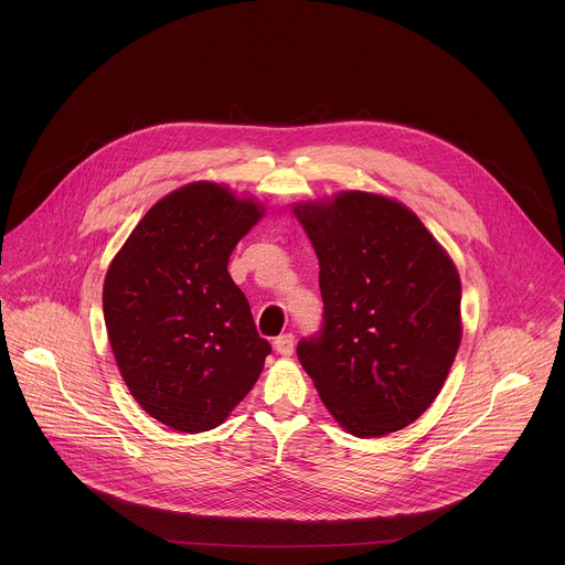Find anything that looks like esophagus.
I'll list each match as a JSON object with an SVG mask.
<instances>
[{
	"label": "esophagus",
	"instance_id": "esophagus-1",
	"mask_svg": "<svg viewBox=\"0 0 565 565\" xmlns=\"http://www.w3.org/2000/svg\"><path fill=\"white\" fill-rule=\"evenodd\" d=\"M274 350H276L278 354H282V356H291V354H294V350H296L294 334H291V332H287V334L276 337V341H274Z\"/></svg>",
	"mask_w": 565,
	"mask_h": 565
}]
</instances>
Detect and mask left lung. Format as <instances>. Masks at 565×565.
I'll return each mask as SVG.
<instances>
[{
  "mask_svg": "<svg viewBox=\"0 0 565 565\" xmlns=\"http://www.w3.org/2000/svg\"><path fill=\"white\" fill-rule=\"evenodd\" d=\"M320 260L322 330L298 359L332 417L356 437L415 422L461 343L452 258L396 200L343 191L294 206Z\"/></svg>",
  "mask_w": 565,
  "mask_h": 565,
  "instance_id": "left-lung-1",
  "label": "left lung"
}]
</instances>
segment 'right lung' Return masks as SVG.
I'll use <instances>...</instances> for the list:
<instances>
[{
    "mask_svg": "<svg viewBox=\"0 0 565 565\" xmlns=\"http://www.w3.org/2000/svg\"><path fill=\"white\" fill-rule=\"evenodd\" d=\"M263 213L222 184H184L143 215L106 271L104 322L119 372L169 428L220 426L271 352L228 274Z\"/></svg>",
    "mask_w": 565,
    "mask_h": 565,
    "instance_id": "right-lung-1",
    "label": "right lung"
}]
</instances>
